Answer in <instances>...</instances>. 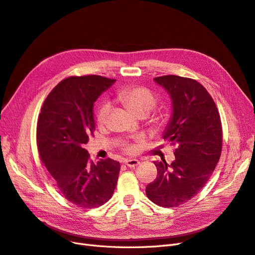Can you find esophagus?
<instances>
[{"instance_id":"obj_1","label":"esophagus","mask_w":255,"mask_h":255,"mask_svg":"<svg viewBox=\"0 0 255 255\" xmlns=\"http://www.w3.org/2000/svg\"><path fill=\"white\" fill-rule=\"evenodd\" d=\"M124 163H125V165L128 166V167H136L137 165H139V161H137V159H135V158H132V159H125Z\"/></svg>"}]
</instances>
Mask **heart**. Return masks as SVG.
<instances>
[{"mask_svg": "<svg viewBox=\"0 0 255 255\" xmlns=\"http://www.w3.org/2000/svg\"><path fill=\"white\" fill-rule=\"evenodd\" d=\"M118 99L124 104V106L136 117H145L156 105V97L145 87H127L118 93ZM110 106L107 103H103L97 113V122L100 126H105L108 122ZM150 123L159 129L163 125V118L161 116H153L150 118ZM124 151L128 154L137 152V145L126 144Z\"/></svg>", "mask_w": 255, "mask_h": 255, "instance_id": "obj_1", "label": "heart"}]
</instances>
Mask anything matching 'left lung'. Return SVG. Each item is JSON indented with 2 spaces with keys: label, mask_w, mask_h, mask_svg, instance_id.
I'll use <instances>...</instances> for the list:
<instances>
[{
  "label": "left lung",
  "mask_w": 255,
  "mask_h": 255,
  "mask_svg": "<svg viewBox=\"0 0 255 255\" xmlns=\"http://www.w3.org/2000/svg\"><path fill=\"white\" fill-rule=\"evenodd\" d=\"M154 81L172 100L164 139L176 149L170 165L165 159L154 162L157 177L146 187V194L154 204L173 208L190 201L209 181L222 153V122L213 99L197 81L178 75Z\"/></svg>",
  "instance_id": "obj_1"
}]
</instances>
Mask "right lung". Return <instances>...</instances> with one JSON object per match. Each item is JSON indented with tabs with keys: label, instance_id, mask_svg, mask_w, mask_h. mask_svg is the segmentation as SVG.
Returning <instances> with one entry per match:
<instances>
[{
	"label": "right lung",
	"instance_id": "right-lung-1",
	"mask_svg": "<svg viewBox=\"0 0 255 255\" xmlns=\"http://www.w3.org/2000/svg\"><path fill=\"white\" fill-rule=\"evenodd\" d=\"M115 82L94 74L65 79L47 96L37 119L41 161L65 199L82 208L108 202L118 183L120 163H93L84 148L96 130L93 103Z\"/></svg>",
	"mask_w": 255,
	"mask_h": 255
}]
</instances>
